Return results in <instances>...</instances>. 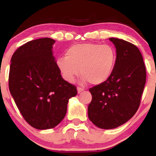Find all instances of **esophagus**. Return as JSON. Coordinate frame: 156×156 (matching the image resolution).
<instances>
[{
  "mask_svg": "<svg viewBox=\"0 0 156 156\" xmlns=\"http://www.w3.org/2000/svg\"><path fill=\"white\" fill-rule=\"evenodd\" d=\"M77 90H78V93H80L81 92H83V91L84 90V89L80 88V87H78V88H77Z\"/></svg>",
  "mask_w": 156,
  "mask_h": 156,
  "instance_id": "34e87169",
  "label": "esophagus"
}]
</instances>
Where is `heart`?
Masks as SVG:
<instances>
[{
  "label": "heart",
  "instance_id": "heart-1",
  "mask_svg": "<svg viewBox=\"0 0 156 156\" xmlns=\"http://www.w3.org/2000/svg\"><path fill=\"white\" fill-rule=\"evenodd\" d=\"M66 56H61L56 64L62 76L72 83L80 73L83 81L101 84L112 76L117 58L116 51L109 44H77L68 48Z\"/></svg>",
  "mask_w": 156,
  "mask_h": 156
}]
</instances>
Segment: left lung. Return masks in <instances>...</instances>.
<instances>
[{"label":"left lung","instance_id":"1","mask_svg":"<svg viewBox=\"0 0 156 156\" xmlns=\"http://www.w3.org/2000/svg\"><path fill=\"white\" fill-rule=\"evenodd\" d=\"M109 40L117 51L114 70L106 81L89 89L92 100L89 119L102 129L117 128L133 117L146 83V68L139 48L123 39Z\"/></svg>","mask_w":156,"mask_h":156}]
</instances>
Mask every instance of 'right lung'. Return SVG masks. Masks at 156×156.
<instances>
[{
  "label": "right lung",
  "instance_id": "obj_1",
  "mask_svg": "<svg viewBox=\"0 0 156 156\" xmlns=\"http://www.w3.org/2000/svg\"><path fill=\"white\" fill-rule=\"evenodd\" d=\"M55 40L41 38L20 46L11 59L9 88L23 118L36 129L58 125L76 87L61 76L53 55Z\"/></svg>",
  "mask_w": 156,
  "mask_h": 156
}]
</instances>
